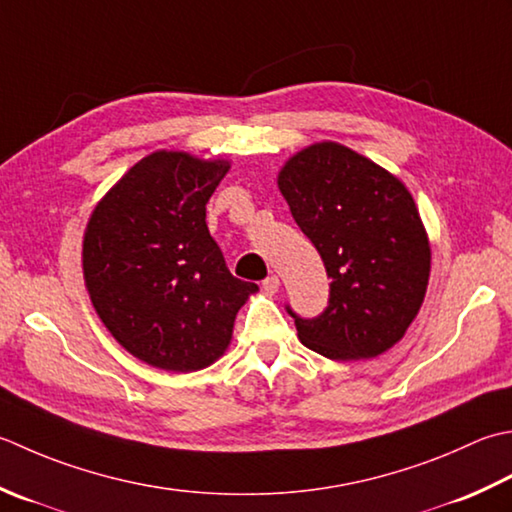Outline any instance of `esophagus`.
I'll return each instance as SVG.
<instances>
[{
  "label": "esophagus",
  "instance_id": "obj_1",
  "mask_svg": "<svg viewBox=\"0 0 512 512\" xmlns=\"http://www.w3.org/2000/svg\"><path fill=\"white\" fill-rule=\"evenodd\" d=\"M262 288L266 290L268 295H275L277 290H279V277H277V275H270V277H266L264 282H262Z\"/></svg>",
  "mask_w": 512,
  "mask_h": 512
}]
</instances>
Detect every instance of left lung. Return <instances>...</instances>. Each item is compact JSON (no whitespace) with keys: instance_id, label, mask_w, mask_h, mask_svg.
Listing matches in <instances>:
<instances>
[{"instance_id":"obj_1","label":"left lung","mask_w":512,"mask_h":512,"mask_svg":"<svg viewBox=\"0 0 512 512\" xmlns=\"http://www.w3.org/2000/svg\"><path fill=\"white\" fill-rule=\"evenodd\" d=\"M277 186L330 282L322 315L295 319L302 344L328 359L382 355L422 308L430 246L415 199L388 170L342 144L299 150Z\"/></svg>"}]
</instances>
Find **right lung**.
I'll use <instances>...</instances> for the list:
<instances>
[{"mask_svg":"<svg viewBox=\"0 0 512 512\" xmlns=\"http://www.w3.org/2000/svg\"><path fill=\"white\" fill-rule=\"evenodd\" d=\"M157 150L137 162L93 210L84 279L99 319L130 355L190 373L224 355L237 310L257 284L230 273L208 233L206 204L228 173Z\"/></svg>","mask_w":512,"mask_h":512,"instance_id":"add662e5","label":"right lung"}]
</instances>
